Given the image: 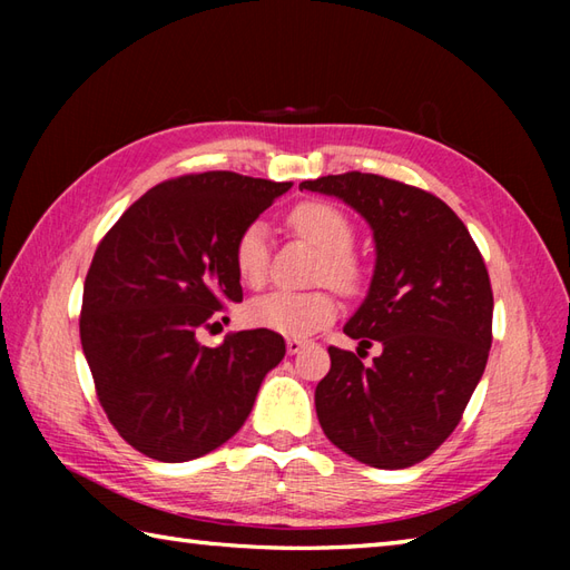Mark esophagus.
<instances>
[{
	"instance_id": "1",
	"label": "esophagus",
	"mask_w": 570,
	"mask_h": 570,
	"mask_svg": "<svg viewBox=\"0 0 570 570\" xmlns=\"http://www.w3.org/2000/svg\"><path fill=\"white\" fill-rule=\"evenodd\" d=\"M306 347V343L304 341H298V337H286V353L288 355H296V353H301V350Z\"/></svg>"
}]
</instances>
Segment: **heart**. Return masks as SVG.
<instances>
[{
    "mask_svg": "<svg viewBox=\"0 0 570 570\" xmlns=\"http://www.w3.org/2000/svg\"><path fill=\"white\" fill-rule=\"evenodd\" d=\"M292 225L301 237L321 249L318 282H328L337 292H355L360 286L362 269L353 247V225L343 210L331 203H301L288 213ZM266 266H269V242L266 227L252 223L235 242V269L242 284L259 288L266 282ZM337 316V301L331 292H274L262 298H254L247 306V321L254 328H264L288 337H308L331 325Z\"/></svg>",
    "mask_w": 570,
    "mask_h": 570,
    "instance_id": "b5f03b06",
    "label": "heart"
}]
</instances>
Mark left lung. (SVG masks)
<instances>
[{"label":"left lung","mask_w":570,"mask_h":570,"mask_svg":"<svg viewBox=\"0 0 570 570\" xmlns=\"http://www.w3.org/2000/svg\"><path fill=\"white\" fill-rule=\"evenodd\" d=\"M365 217L374 237L367 296L345 335L382 345L372 365L328 347L316 386L323 433L360 463L399 470L429 458L458 426L492 345V288L463 220L431 193L350 171L298 184ZM360 353V350H357Z\"/></svg>","instance_id":"8db88e82"}]
</instances>
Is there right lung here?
Masks as SVG:
<instances>
[{"instance_id":"add662e5","label":"right lung","mask_w":570,"mask_h":570,"mask_svg":"<svg viewBox=\"0 0 570 570\" xmlns=\"http://www.w3.org/2000/svg\"><path fill=\"white\" fill-rule=\"evenodd\" d=\"M292 184L208 171L129 205L82 286L80 343L107 419L139 453L186 463L233 439L266 372L286 355L272 331L198 341L225 301H242L235 242Z\"/></svg>"}]
</instances>
